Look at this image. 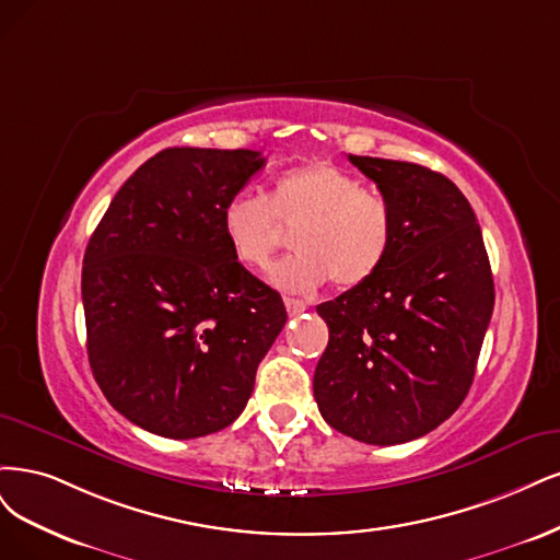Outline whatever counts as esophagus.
<instances>
[{
    "label": "esophagus",
    "instance_id": "esophagus-1",
    "mask_svg": "<svg viewBox=\"0 0 560 560\" xmlns=\"http://www.w3.org/2000/svg\"><path fill=\"white\" fill-rule=\"evenodd\" d=\"M283 302H285V310H288V314H291V316H298V314L306 312V302H302V300L285 298Z\"/></svg>",
    "mask_w": 560,
    "mask_h": 560
}]
</instances>
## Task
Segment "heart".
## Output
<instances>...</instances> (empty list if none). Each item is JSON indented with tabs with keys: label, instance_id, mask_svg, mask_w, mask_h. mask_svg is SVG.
<instances>
[{
	"label": "heart",
	"instance_id": "1",
	"mask_svg": "<svg viewBox=\"0 0 560 560\" xmlns=\"http://www.w3.org/2000/svg\"><path fill=\"white\" fill-rule=\"evenodd\" d=\"M298 228V254L272 269L291 293H312L328 279L351 291L374 279L395 244L393 205L328 160L306 162L275 178L269 197L240 190L221 209V232L237 262L265 269Z\"/></svg>",
	"mask_w": 560,
	"mask_h": 560
}]
</instances>
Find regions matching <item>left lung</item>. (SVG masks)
Instances as JSON below:
<instances>
[{
    "mask_svg": "<svg viewBox=\"0 0 560 560\" xmlns=\"http://www.w3.org/2000/svg\"><path fill=\"white\" fill-rule=\"evenodd\" d=\"M393 205L374 279L316 306L330 339L314 372L320 417L365 444L423 438L472 386L495 288L477 215L454 182L413 162L349 155Z\"/></svg>",
    "mask_w": 560,
    "mask_h": 560,
    "instance_id": "obj_1",
    "label": "left lung"
}]
</instances>
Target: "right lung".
<instances>
[{"mask_svg":"<svg viewBox=\"0 0 560 560\" xmlns=\"http://www.w3.org/2000/svg\"><path fill=\"white\" fill-rule=\"evenodd\" d=\"M260 151L165 149L122 184L83 256L88 360L104 398L160 438L192 440L244 411L285 326L281 295L234 260L221 209Z\"/></svg>","mask_w":560,"mask_h":560,"instance_id":"right-lung-1","label":"right lung"}]
</instances>
